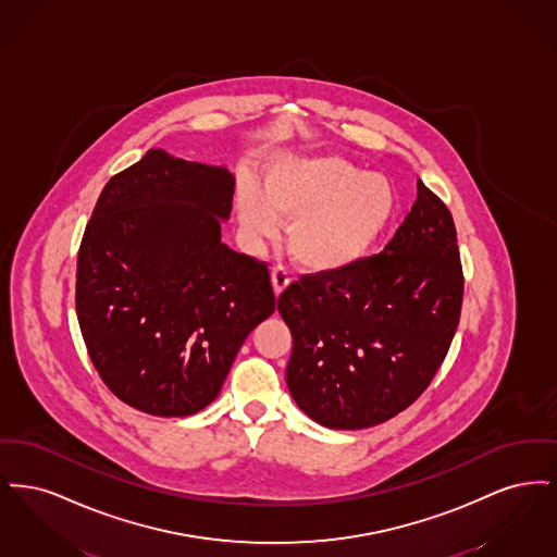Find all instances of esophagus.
I'll return each instance as SVG.
<instances>
[{
	"instance_id": "esophagus-1",
	"label": "esophagus",
	"mask_w": 557,
	"mask_h": 557,
	"mask_svg": "<svg viewBox=\"0 0 557 557\" xmlns=\"http://www.w3.org/2000/svg\"><path fill=\"white\" fill-rule=\"evenodd\" d=\"M271 284H273V292H275V296H280L282 292L288 288V284H290V275H288V271H286L284 267H273V269H271Z\"/></svg>"
}]
</instances>
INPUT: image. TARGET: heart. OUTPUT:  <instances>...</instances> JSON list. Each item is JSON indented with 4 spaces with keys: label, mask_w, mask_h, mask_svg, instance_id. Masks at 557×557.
Returning <instances> with one entry per match:
<instances>
[{
    "label": "heart",
    "mask_w": 557,
    "mask_h": 557,
    "mask_svg": "<svg viewBox=\"0 0 557 557\" xmlns=\"http://www.w3.org/2000/svg\"><path fill=\"white\" fill-rule=\"evenodd\" d=\"M395 186L341 157L284 159L263 189L239 182L238 214L252 238L271 239L292 223V259L315 273H341L366 261L397 214Z\"/></svg>",
    "instance_id": "b5f03b06"
}]
</instances>
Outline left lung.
<instances>
[{
  "label": "left lung",
  "instance_id": "1",
  "mask_svg": "<svg viewBox=\"0 0 557 557\" xmlns=\"http://www.w3.org/2000/svg\"><path fill=\"white\" fill-rule=\"evenodd\" d=\"M463 300L457 232L445 202L418 200L380 255L292 282L277 311L292 332L286 382L318 424H382L420 397L443 366Z\"/></svg>",
  "mask_w": 557,
  "mask_h": 557
}]
</instances>
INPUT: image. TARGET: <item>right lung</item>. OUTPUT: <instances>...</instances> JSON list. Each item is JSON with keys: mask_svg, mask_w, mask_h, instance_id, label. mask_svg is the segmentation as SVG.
I'll return each instance as SVG.
<instances>
[{"mask_svg": "<svg viewBox=\"0 0 557 557\" xmlns=\"http://www.w3.org/2000/svg\"><path fill=\"white\" fill-rule=\"evenodd\" d=\"M236 180L164 150L108 182L81 239L77 318L110 393L159 418L212 403L275 311L263 261L221 242Z\"/></svg>", "mask_w": 557, "mask_h": 557, "instance_id": "1", "label": "right lung"}]
</instances>
